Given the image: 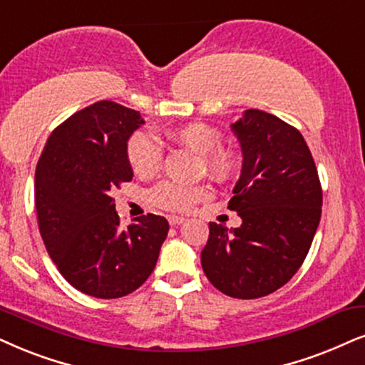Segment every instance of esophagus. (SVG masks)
I'll return each instance as SVG.
<instances>
[{"mask_svg": "<svg viewBox=\"0 0 365 365\" xmlns=\"http://www.w3.org/2000/svg\"><path fill=\"white\" fill-rule=\"evenodd\" d=\"M185 217H178V215H170L168 217V222H170V225H180V224H183L185 222Z\"/></svg>", "mask_w": 365, "mask_h": 365, "instance_id": "esophagus-1", "label": "esophagus"}]
</instances>
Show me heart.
<instances>
[{
  "instance_id": "1",
  "label": "heart",
  "mask_w": 365,
  "mask_h": 365,
  "mask_svg": "<svg viewBox=\"0 0 365 365\" xmlns=\"http://www.w3.org/2000/svg\"><path fill=\"white\" fill-rule=\"evenodd\" d=\"M167 136L180 146L192 150L204 160L207 173L220 183H227L239 175L241 161L234 150L222 146L224 135L220 129L204 123L168 129ZM126 158L129 167L138 177L150 178L160 172L163 150L160 141L148 133L138 131L126 143ZM207 197L204 187H187L178 183H160L150 192V198L160 209L172 212H188Z\"/></svg>"
}]
</instances>
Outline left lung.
Segmentation results:
<instances>
[{
	"label": "left lung",
	"mask_w": 365,
	"mask_h": 365,
	"mask_svg": "<svg viewBox=\"0 0 365 365\" xmlns=\"http://www.w3.org/2000/svg\"><path fill=\"white\" fill-rule=\"evenodd\" d=\"M242 148V170L229 209L236 229L210 222L202 267L232 298L266 297L303 264L322 215V185L302 133L273 114L244 110L230 126Z\"/></svg>",
	"instance_id": "8db88e82"
}]
</instances>
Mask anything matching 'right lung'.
<instances>
[{"mask_svg": "<svg viewBox=\"0 0 365 365\" xmlns=\"http://www.w3.org/2000/svg\"><path fill=\"white\" fill-rule=\"evenodd\" d=\"M145 124L113 101L77 110L53 129L35 170L38 229L60 274L94 298L133 293L155 269L168 220L138 217L128 229L110 192L131 182L126 143Z\"/></svg>", "mask_w": 365, "mask_h": 365, "instance_id": "1", "label": "right lung"}]
</instances>
